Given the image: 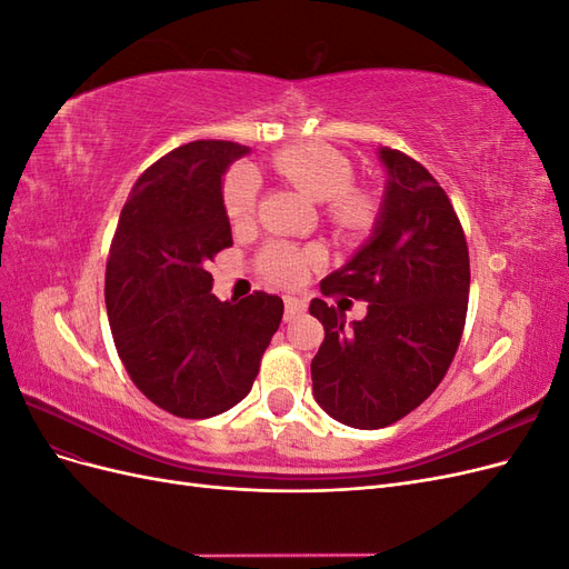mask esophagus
Returning <instances> with one entry per match:
<instances>
[{"label":"esophagus","mask_w":569,"mask_h":569,"mask_svg":"<svg viewBox=\"0 0 569 569\" xmlns=\"http://www.w3.org/2000/svg\"><path fill=\"white\" fill-rule=\"evenodd\" d=\"M306 311V301L299 297H287L284 299V320H295Z\"/></svg>","instance_id":"esophagus-1"}]
</instances>
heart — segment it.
Returning <instances> with one entry per match:
<instances>
[{
	"mask_svg": "<svg viewBox=\"0 0 569 569\" xmlns=\"http://www.w3.org/2000/svg\"><path fill=\"white\" fill-rule=\"evenodd\" d=\"M272 166L299 189L325 201V216L341 234H366L380 218V201L353 184V166L330 144L306 142L284 147L272 157ZM258 178L253 168L234 166L222 184V206L232 226H242L256 211ZM320 263V253L289 242H270L258 258L263 274L280 284H299L306 272Z\"/></svg>",
	"mask_w": 569,
	"mask_h": 569,
	"instance_id": "b5f03b06",
	"label": "heart"
}]
</instances>
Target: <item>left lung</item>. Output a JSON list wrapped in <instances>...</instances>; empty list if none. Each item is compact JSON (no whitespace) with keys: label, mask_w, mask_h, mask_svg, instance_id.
<instances>
[{"label":"left lung","mask_w":569,"mask_h":569,"mask_svg":"<svg viewBox=\"0 0 569 569\" xmlns=\"http://www.w3.org/2000/svg\"><path fill=\"white\" fill-rule=\"evenodd\" d=\"M387 187L380 218L351 261L320 282L325 297L368 301L347 325L322 299L311 316L325 339L311 363L318 406L356 429L406 418L449 370L462 337L470 256L451 199L416 159L380 149Z\"/></svg>","instance_id":"8db88e82"}]
</instances>
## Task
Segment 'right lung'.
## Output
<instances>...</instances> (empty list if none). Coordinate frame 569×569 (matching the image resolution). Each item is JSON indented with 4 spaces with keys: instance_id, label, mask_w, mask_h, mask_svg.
<instances>
[{
    "instance_id": "add662e5",
    "label": "right lung",
    "mask_w": 569,
    "mask_h": 569,
    "mask_svg": "<svg viewBox=\"0 0 569 569\" xmlns=\"http://www.w3.org/2000/svg\"><path fill=\"white\" fill-rule=\"evenodd\" d=\"M244 153L226 140L168 151L137 178L109 249L116 351L134 387L178 418H213L242 401L282 320L280 297L220 301L206 270L232 247L222 176Z\"/></svg>"
}]
</instances>
